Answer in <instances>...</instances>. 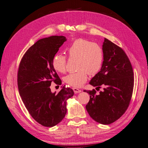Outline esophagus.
<instances>
[{"label": "esophagus", "instance_id": "34e87169", "mask_svg": "<svg viewBox=\"0 0 148 148\" xmlns=\"http://www.w3.org/2000/svg\"><path fill=\"white\" fill-rule=\"evenodd\" d=\"M73 90L74 92H75V94L79 93V92H81L82 91L81 90V89H78V88H73Z\"/></svg>", "mask_w": 148, "mask_h": 148}]
</instances>
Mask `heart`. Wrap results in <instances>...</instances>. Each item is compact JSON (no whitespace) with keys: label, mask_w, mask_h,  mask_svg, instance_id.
<instances>
[{"label":"heart","mask_w":148,"mask_h":148,"mask_svg":"<svg viewBox=\"0 0 148 148\" xmlns=\"http://www.w3.org/2000/svg\"><path fill=\"white\" fill-rule=\"evenodd\" d=\"M70 58L77 59V72L70 73L64 77V82L74 88L82 86L86 82L88 75H95L101 70L104 56L101 47L96 43L87 40L78 39L75 41L67 49ZM66 58L57 53L53 58V69L59 73L66 70Z\"/></svg>","instance_id":"b5f03b06"}]
</instances>
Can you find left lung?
I'll list each match as a JSON object with an SVG mask.
<instances>
[{
	"instance_id": "1",
	"label": "left lung",
	"mask_w": 148,
	"mask_h": 148,
	"mask_svg": "<svg viewBox=\"0 0 148 148\" xmlns=\"http://www.w3.org/2000/svg\"><path fill=\"white\" fill-rule=\"evenodd\" d=\"M102 52L104 59L101 70L89 82L96 88L87 91L90 99L86 109L96 122L109 125L118 120L127 109L134 78L130 62L122 48L105 38ZM96 90L100 92L97 93Z\"/></svg>"
}]
</instances>
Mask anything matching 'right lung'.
Masks as SVG:
<instances>
[{
	"label": "right lung",
	"mask_w": 148,
	"mask_h": 148,
	"mask_svg": "<svg viewBox=\"0 0 148 148\" xmlns=\"http://www.w3.org/2000/svg\"><path fill=\"white\" fill-rule=\"evenodd\" d=\"M66 41L63 36L38 40L26 52L18 72V86L21 99L29 114L44 127L60 123L66 113V101L72 97V89L64 86L52 92L50 86L62 84L52 65L53 57Z\"/></svg>",
	"instance_id": "obj_1"
}]
</instances>
